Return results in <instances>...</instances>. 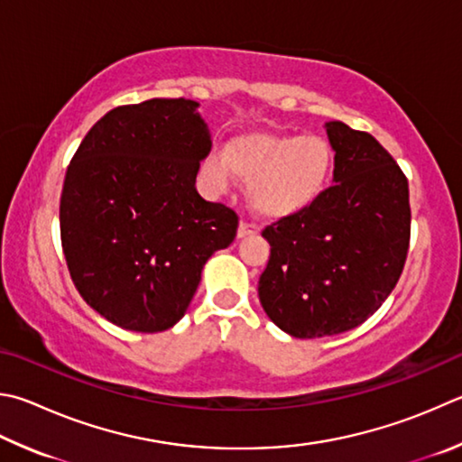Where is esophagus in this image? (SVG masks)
I'll return each mask as SVG.
<instances>
[{
    "mask_svg": "<svg viewBox=\"0 0 462 462\" xmlns=\"http://www.w3.org/2000/svg\"><path fill=\"white\" fill-rule=\"evenodd\" d=\"M254 234H258V224H253V222H240V226H238V238L254 236Z\"/></svg>",
    "mask_w": 462,
    "mask_h": 462,
    "instance_id": "esophagus-1",
    "label": "esophagus"
}]
</instances>
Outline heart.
<instances>
[{
  "label": "heart",
  "mask_w": 462,
  "mask_h": 462,
  "mask_svg": "<svg viewBox=\"0 0 462 462\" xmlns=\"http://www.w3.org/2000/svg\"><path fill=\"white\" fill-rule=\"evenodd\" d=\"M331 165L333 151L323 137L258 133L234 141L226 159L208 157L204 173L216 189H226L232 170L248 181V202L254 212L282 217L315 202Z\"/></svg>",
  "instance_id": "obj_1"
}]
</instances>
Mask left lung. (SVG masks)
Wrapping results in <instances>:
<instances>
[{
    "instance_id": "1",
    "label": "left lung",
    "mask_w": 462,
    "mask_h": 462,
    "mask_svg": "<svg viewBox=\"0 0 462 462\" xmlns=\"http://www.w3.org/2000/svg\"><path fill=\"white\" fill-rule=\"evenodd\" d=\"M333 186L263 230L271 256L258 297L273 323L313 339L362 325L396 287L410 246L408 180L365 131L325 125Z\"/></svg>"
}]
</instances>
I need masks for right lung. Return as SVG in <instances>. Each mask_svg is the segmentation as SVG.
Returning a JSON list of instances; mask_svg holds the SVG:
<instances>
[{
  "instance_id": "right-lung-1",
  "label": "right lung",
  "mask_w": 462,
  "mask_h": 462,
  "mask_svg": "<svg viewBox=\"0 0 462 462\" xmlns=\"http://www.w3.org/2000/svg\"><path fill=\"white\" fill-rule=\"evenodd\" d=\"M196 100L108 111L66 170L60 240L80 297L116 327L159 333L186 313L206 260L236 238L238 214L196 189L209 153Z\"/></svg>"
}]
</instances>
